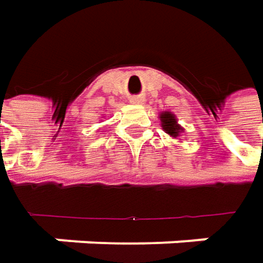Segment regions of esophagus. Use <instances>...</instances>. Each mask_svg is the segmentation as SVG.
Returning <instances> with one entry per match:
<instances>
[{
    "label": "esophagus",
    "mask_w": 263,
    "mask_h": 263,
    "mask_svg": "<svg viewBox=\"0 0 263 263\" xmlns=\"http://www.w3.org/2000/svg\"><path fill=\"white\" fill-rule=\"evenodd\" d=\"M132 103H143L145 102V96L143 95H136V96H132L130 98Z\"/></svg>",
    "instance_id": "obj_1"
}]
</instances>
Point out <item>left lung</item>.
Masks as SVG:
<instances>
[{
  "label": "left lung",
  "mask_w": 263,
  "mask_h": 263,
  "mask_svg": "<svg viewBox=\"0 0 263 263\" xmlns=\"http://www.w3.org/2000/svg\"><path fill=\"white\" fill-rule=\"evenodd\" d=\"M161 118H163L161 121H163V128L165 130V133L176 138L179 135V130H180V125L176 124L175 115H172L170 112H164V114H161Z\"/></svg>",
  "instance_id": "left-lung-1"
}]
</instances>
